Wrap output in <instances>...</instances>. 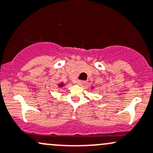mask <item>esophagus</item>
<instances>
[{"label": "esophagus", "instance_id": "esophagus-1", "mask_svg": "<svg viewBox=\"0 0 153 153\" xmlns=\"http://www.w3.org/2000/svg\"><path fill=\"white\" fill-rule=\"evenodd\" d=\"M85 82L84 81H80V80H78V81H77V84L79 85V86H82V85H84L85 84Z\"/></svg>", "mask_w": 153, "mask_h": 153}]
</instances>
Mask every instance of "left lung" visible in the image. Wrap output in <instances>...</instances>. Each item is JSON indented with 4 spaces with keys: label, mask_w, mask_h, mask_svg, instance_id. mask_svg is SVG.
I'll return each mask as SVG.
<instances>
[{
    "label": "left lung",
    "mask_w": 153,
    "mask_h": 153,
    "mask_svg": "<svg viewBox=\"0 0 153 153\" xmlns=\"http://www.w3.org/2000/svg\"><path fill=\"white\" fill-rule=\"evenodd\" d=\"M91 89H94V88H93V87H92V88H91Z\"/></svg>",
    "instance_id": "obj_1"
}]
</instances>
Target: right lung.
<instances>
[{
  "label": "right lung",
  "mask_w": 153,
  "mask_h": 153,
  "mask_svg": "<svg viewBox=\"0 0 153 153\" xmlns=\"http://www.w3.org/2000/svg\"><path fill=\"white\" fill-rule=\"evenodd\" d=\"M64 85H65V83H59V84H58V86H59V88H62V87H63V86H64Z\"/></svg>",
  "instance_id": "add662e5"
}]
</instances>
